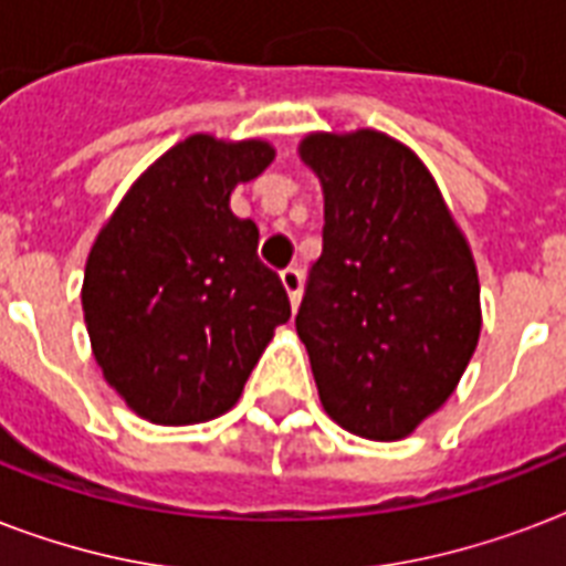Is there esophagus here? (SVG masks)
Wrapping results in <instances>:
<instances>
[{
  "label": "esophagus",
  "mask_w": 566,
  "mask_h": 566,
  "mask_svg": "<svg viewBox=\"0 0 566 566\" xmlns=\"http://www.w3.org/2000/svg\"><path fill=\"white\" fill-rule=\"evenodd\" d=\"M282 284L287 296H291V305L296 308L300 305V293H302V273L300 266H284L282 270Z\"/></svg>",
  "instance_id": "1"
}]
</instances>
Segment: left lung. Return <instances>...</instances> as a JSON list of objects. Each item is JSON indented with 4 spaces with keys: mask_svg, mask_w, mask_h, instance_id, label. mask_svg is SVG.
<instances>
[{
    "mask_svg": "<svg viewBox=\"0 0 566 566\" xmlns=\"http://www.w3.org/2000/svg\"><path fill=\"white\" fill-rule=\"evenodd\" d=\"M326 196L323 255L296 332L319 402L367 440L411 434L455 390L479 344V275L431 172L381 132L311 135Z\"/></svg>",
    "mask_w": 566,
    "mask_h": 566,
    "instance_id": "8db88e82",
    "label": "left lung"
}]
</instances>
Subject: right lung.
<instances>
[{
  "mask_svg": "<svg viewBox=\"0 0 566 566\" xmlns=\"http://www.w3.org/2000/svg\"><path fill=\"white\" fill-rule=\"evenodd\" d=\"M273 161L264 140L193 135L161 155L93 243L82 305L108 385L140 417L188 426L238 402L273 328L291 319L258 226L229 208Z\"/></svg>",
  "mask_w": 566,
  "mask_h": 566,
  "instance_id": "add662e5",
  "label": "right lung"
}]
</instances>
